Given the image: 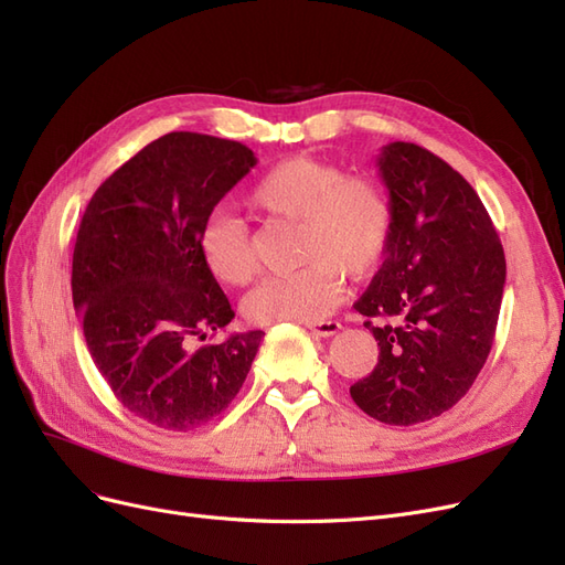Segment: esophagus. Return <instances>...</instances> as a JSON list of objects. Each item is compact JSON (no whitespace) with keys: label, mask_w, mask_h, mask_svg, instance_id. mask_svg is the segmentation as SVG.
<instances>
[{"label":"esophagus","mask_w":565,"mask_h":565,"mask_svg":"<svg viewBox=\"0 0 565 565\" xmlns=\"http://www.w3.org/2000/svg\"><path fill=\"white\" fill-rule=\"evenodd\" d=\"M309 330L313 334H318V337H332V334H337L341 330V322H337V320H320V322H311Z\"/></svg>","instance_id":"1"}]
</instances>
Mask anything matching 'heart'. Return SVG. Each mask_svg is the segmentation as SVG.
<instances>
[{
	"label": "heart",
	"mask_w": 565,
	"mask_h": 565,
	"mask_svg": "<svg viewBox=\"0 0 565 565\" xmlns=\"http://www.w3.org/2000/svg\"><path fill=\"white\" fill-rule=\"evenodd\" d=\"M249 204L273 218L297 221L299 270L264 280L247 297L254 322H318L341 301L344 273L365 280L386 259L396 214L386 188L365 174H344L328 160L295 156L273 164L252 185ZM198 247L212 276L245 285L256 270L252 237L243 221L212 214Z\"/></svg>",
	"instance_id": "1"
}]
</instances>
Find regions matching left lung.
I'll list each match as a JSON object with an SVG mask.
<instances>
[{"instance_id":"8db88e82","label":"left lung","mask_w":565,"mask_h":565,"mask_svg":"<svg viewBox=\"0 0 565 565\" xmlns=\"http://www.w3.org/2000/svg\"><path fill=\"white\" fill-rule=\"evenodd\" d=\"M377 164L396 226L382 268L353 303L380 361L351 398L374 419L409 426L450 409L486 365L507 262L481 198L446 160L396 141Z\"/></svg>"}]
</instances>
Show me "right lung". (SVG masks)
<instances>
[{"label":"right lung","instance_id":"right-lung-1","mask_svg":"<svg viewBox=\"0 0 565 565\" xmlns=\"http://www.w3.org/2000/svg\"><path fill=\"white\" fill-rule=\"evenodd\" d=\"M256 164L228 139L172 131L110 174L89 200L73 252V303L98 372L129 413L191 431L237 396L264 337L195 347L233 320L202 262L200 228Z\"/></svg>","mask_w":565,"mask_h":565}]
</instances>
